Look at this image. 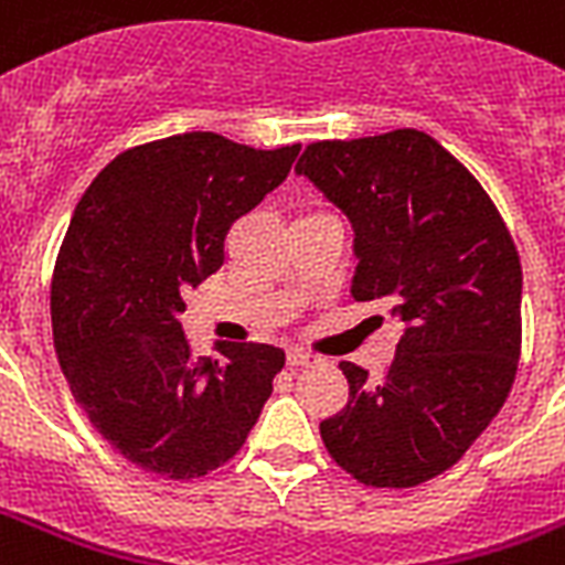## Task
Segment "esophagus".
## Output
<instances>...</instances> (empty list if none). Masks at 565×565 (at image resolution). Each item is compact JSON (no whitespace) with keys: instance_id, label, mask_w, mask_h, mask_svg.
<instances>
[{"instance_id":"1","label":"esophagus","mask_w":565,"mask_h":565,"mask_svg":"<svg viewBox=\"0 0 565 565\" xmlns=\"http://www.w3.org/2000/svg\"><path fill=\"white\" fill-rule=\"evenodd\" d=\"M287 363H290V366H308V363H313V354L301 352V349H290V352H287Z\"/></svg>"}]
</instances>
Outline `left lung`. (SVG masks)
Returning a JSON list of instances; mask_svg holds the SVG:
<instances>
[{"mask_svg":"<svg viewBox=\"0 0 565 565\" xmlns=\"http://www.w3.org/2000/svg\"><path fill=\"white\" fill-rule=\"evenodd\" d=\"M354 225V301L404 322L377 381L340 363L349 404L319 425L366 487H416L469 451L508 402L522 352V264L481 181L416 128L308 143L296 163Z\"/></svg>","mask_w":565,"mask_h":565,"instance_id":"1","label":"left lung"}]
</instances>
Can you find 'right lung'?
I'll return each instance as SVG.
<instances>
[{"mask_svg": "<svg viewBox=\"0 0 565 565\" xmlns=\"http://www.w3.org/2000/svg\"><path fill=\"white\" fill-rule=\"evenodd\" d=\"M299 149L163 137L117 154L75 207L49 299L57 361L93 428L146 472L190 481L228 463L284 370L266 343L195 358L179 317Z\"/></svg>", "mask_w": 565, "mask_h": 565, "instance_id": "obj_1", "label": "right lung"}]
</instances>
